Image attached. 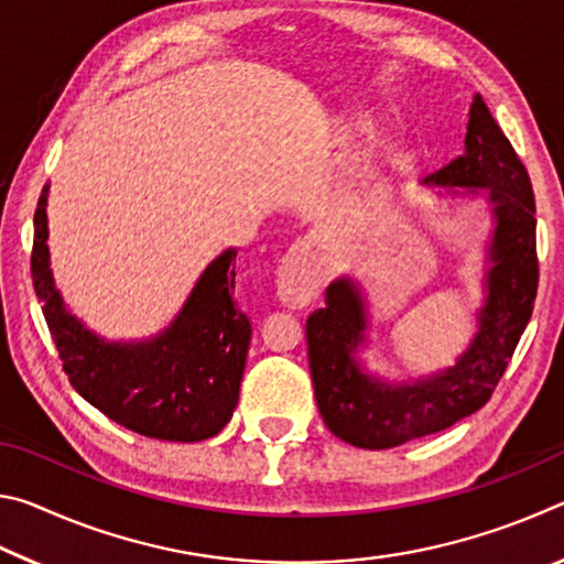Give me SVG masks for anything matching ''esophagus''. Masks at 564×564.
<instances>
[{
	"mask_svg": "<svg viewBox=\"0 0 564 564\" xmlns=\"http://www.w3.org/2000/svg\"><path fill=\"white\" fill-rule=\"evenodd\" d=\"M279 299L289 308H303L308 305L318 293V279L316 269H313V256L308 246H293L289 253L283 256L279 265Z\"/></svg>",
	"mask_w": 564,
	"mask_h": 564,
	"instance_id": "esophagus-1",
	"label": "esophagus"
}]
</instances>
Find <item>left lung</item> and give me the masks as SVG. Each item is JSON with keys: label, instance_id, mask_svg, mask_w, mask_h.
<instances>
[{"label": "left lung", "instance_id": "1", "mask_svg": "<svg viewBox=\"0 0 564 564\" xmlns=\"http://www.w3.org/2000/svg\"><path fill=\"white\" fill-rule=\"evenodd\" d=\"M433 184L488 188L495 214L488 303L480 330L455 368L413 386H386L352 360L366 316L350 281L328 285L326 305L305 321L316 403L328 431L356 447L386 451L441 433L488 403L518 348L538 295V218L530 174L480 94L473 99L465 151L431 174Z\"/></svg>", "mask_w": 564, "mask_h": 564}]
</instances>
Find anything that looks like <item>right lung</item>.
Returning <instances> with one entry per match:
<instances>
[{"label": "right lung", "mask_w": 564, "mask_h": 564, "mask_svg": "<svg viewBox=\"0 0 564 564\" xmlns=\"http://www.w3.org/2000/svg\"><path fill=\"white\" fill-rule=\"evenodd\" d=\"M46 188L34 214L32 279L64 373L127 431L198 443L224 431L241 388L251 321L234 299L236 251L208 265L171 328L151 343H104L64 308L46 251Z\"/></svg>", "instance_id": "add662e5"}]
</instances>
